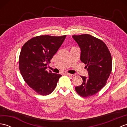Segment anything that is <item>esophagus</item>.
Segmentation results:
<instances>
[{"instance_id": "obj_1", "label": "esophagus", "mask_w": 127, "mask_h": 127, "mask_svg": "<svg viewBox=\"0 0 127 127\" xmlns=\"http://www.w3.org/2000/svg\"><path fill=\"white\" fill-rule=\"evenodd\" d=\"M65 75H68V76H72V74H70V73H68V72H65Z\"/></svg>"}]
</instances>
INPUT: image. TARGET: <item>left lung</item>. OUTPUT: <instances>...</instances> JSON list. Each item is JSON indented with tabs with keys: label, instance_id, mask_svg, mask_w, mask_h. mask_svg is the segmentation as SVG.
I'll return each instance as SVG.
<instances>
[{
	"label": "left lung",
	"instance_id": "obj_1",
	"mask_svg": "<svg viewBox=\"0 0 127 127\" xmlns=\"http://www.w3.org/2000/svg\"><path fill=\"white\" fill-rule=\"evenodd\" d=\"M81 48L80 59L86 64L89 76H81V85L75 87L77 94L88 97L97 93L106 85L112 70L111 53L105 43L90 34L72 35Z\"/></svg>",
	"mask_w": 127,
	"mask_h": 127
}]
</instances>
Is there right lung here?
<instances>
[{"instance_id": "obj_1", "label": "right lung", "mask_w": 127, "mask_h": 127, "mask_svg": "<svg viewBox=\"0 0 127 127\" xmlns=\"http://www.w3.org/2000/svg\"><path fill=\"white\" fill-rule=\"evenodd\" d=\"M66 35H40L27 41L19 57V69L25 81L35 92L47 95L55 90L62 75L46 70V63L63 44Z\"/></svg>"}]
</instances>
